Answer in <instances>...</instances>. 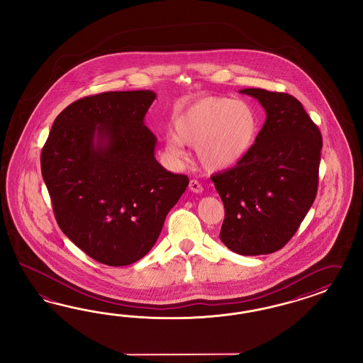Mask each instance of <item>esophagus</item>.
Masks as SVG:
<instances>
[{"label": "esophagus", "instance_id": "obj_1", "mask_svg": "<svg viewBox=\"0 0 363 363\" xmlns=\"http://www.w3.org/2000/svg\"><path fill=\"white\" fill-rule=\"evenodd\" d=\"M189 189H190L191 191H194V193H202V190H203V187L198 182L197 179H190Z\"/></svg>", "mask_w": 363, "mask_h": 363}]
</instances>
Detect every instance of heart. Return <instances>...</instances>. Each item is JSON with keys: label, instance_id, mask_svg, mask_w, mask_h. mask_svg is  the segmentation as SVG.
<instances>
[{"label": "heart", "instance_id": "1", "mask_svg": "<svg viewBox=\"0 0 363 363\" xmlns=\"http://www.w3.org/2000/svg\"><path fill=\"white\" fill-rule=\"evenodd\" d=\"M259 120L253 106L229 97H203L182 110L174 120V135L166 149L184 158V145L197 146L198 161L210 172L237 165L253 147Z\"/></svg>", "mask_w": 363, "mask_h": 363}]
</instances>
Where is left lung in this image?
<instances>
[{"instance_id": "1", "label": "left lung", "mask_w": 363, "mask_h": 363, "mask_svg": "<svg viewBox=\"0 0 363 363\" xmlns=\"http://www.w3.org/2000/svg\"><path fill=\"white\" fill-rule=\"evenodd\" d=\"M240 93L259 101L266 121L252 150L211 176L225 206L220 238L241 255L274 253L315 199L322 135L296 97L264 89Z\"/></svg>"}]
</instances>
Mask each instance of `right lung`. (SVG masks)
I'll use <instances>...</instances> for the list:
<instances>
[{
	"label": "right lung",
	"instance_id": "right-lung-1",
	"mask_svg": "<svg viewBox=\"0 0 363 363\" xmlns=\"http://www.w3.org/2000/svg\"><path fill=\"white\" fill-rule=\"evenodd\" d=\"M154 99L150 90L77 99L57 116L41 152L60 229L108 266L149 253L189 185L154 157L157 140L143 123Z\"/></svg>",
	"mask_w": 363,
	"mask_h": 363
}]
</instances>
